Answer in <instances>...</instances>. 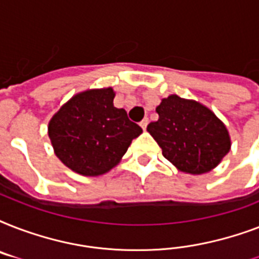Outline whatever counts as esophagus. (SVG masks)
<instances>
[{
    "instance_id": "34e87169",
    "label": "esophagus",
    "mask_w": 259,
    "mask_h": 259,
    "mask_svg": "<svg viewBox=\"0 0 259 259\" xmlns=\"http://www.w3.org/2000/svg\"><path fill=\"white\" fill-rule=\"evenodd\" d=\"M148 122H149V119H148V118H144V119H142V121L140 122V126H141L142 129L145 130L146 126H148Z\"/></svg>"
}]
</instances>
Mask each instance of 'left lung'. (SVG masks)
Returning <instances> with one entry per match:
<instances>
[{
    "label": "left lung",
    "instance_id": "left-lung-1",
    "mask_svg": "<svg viewBox=\"0 0 259 259\" xmlns=\"http://www.w3.org/2000/svg\"><path fill=\"white\" fill-rule=\"evenodd\" d=\"M158 119L146 130L162 156L177 169L191 175L209 172L230 152L225 123L201 103L169 95L156 107Z\"/></svg>",
    "mask_w": 259,
    "mask_h": 259
}]
</instances>
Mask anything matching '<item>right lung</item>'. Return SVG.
Masks as SVG:
<instances>
[{
	"instance_id": "obj_1",
	"label": "right lung",
	"mask_w": 259,
	"mask_h": 259,
	"mask_svg": "<svg viewBox=\"0 0 259 259\" xmlns=\"http://www.w3.org/2000/svg\"><path fill=\"white\" fill-rule=\"evenodd\" d=\"M111 87L76 94L51 118L48 136L59 160L83 176H99L121 161L142 129L114 107Z\"/></svg>"
}]
</instances>
